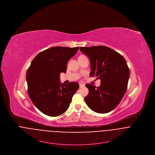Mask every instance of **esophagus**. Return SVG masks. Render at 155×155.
I'll return each instance as SVG.
<instances>
[{
  "label": "esophagus",
  "mask_w": 155,
  "mask_h": 155,
  "mask_svg": "<svg viewBox=\"0 0 155 155\" xmlns=\"http://www.w3.org/2000/svg\"><path fill=\"white\" fill-rule=\"evenodd\" d=\"M84 84H79V87H84Z\"/></svg>",
  "instance_id": "obj_1"
}]
</instances>
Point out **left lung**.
<instances>
[{
  "mask_svg": "<svg viewBox=\"0 0 155 155\" xmlns=\"http://www.w3.org/2000/svg\"><path fill=\"white\" fill-rule=\"evenodd\" d=\"M91 61V77L101 80L99 87L86 84L89 89L84 98L87 105L96 113L111 111L126 92L130 70L122 55L105 46L80 47Z\"/></svg>",
  "mask_w": 155,
  "mask_h": 155,
  "instance_id": "8db88e82",
  "label": "left lung"
}]
</instances>
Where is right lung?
Here are the masks:
<instances>
[{
  "label": "right lung",
  "instance_id": "1",
  "mask_svg": "<svg viewBox=\"0 0 155 155\" xmlns=\"http://www.w3.org/2000/svg\"><path fill=\"white\" fill-rule=\"evenodd\" d=\"M78 49L79 47L48 48L35 57L28 68V95L34 105L48 116L56 117L64 113L79 87L77 82H60V73L66 72L69 60Z\"/></svg>",
  "mask_w": 155,
  "mask_h": 155
}]
</instances>
